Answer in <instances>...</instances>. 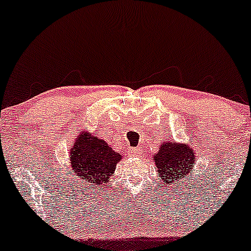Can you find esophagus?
Segmentation results:
<instances>
[{"label": "esophagus", "mask_w": 251, "mask_h": 251, "mask_svg": "<svg viewBox=\"0 0 251 251\" xmlns=\"http://www.w3.org/2000/svg\"><path fill=\"white\" fill-rule=\"evenodd\" d=\"M129 155H130V157H140V155L142 154V151L140 150V148H135V147H131V148H129Z\"/></svg>", "instance_id": "34e87169"}]
</instances>
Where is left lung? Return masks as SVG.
<instances>
[{
    "label": "left lung",
    "mask_w": 251,
    "mask_h": 251,
    "mask_svg": "<svg viewBox=\"0 0 251 251\" xmlns=\"http://www.w3.org/2000/svg\"><path fill=\"white\" fill-rule=\"evenodd\" d=\"M196 153L188 144L164 140L159 145L157 153L153 154L158 176L163 182L174 183L193 171Z\"/></svg>",
    "instance_id": "1"
}]
</instances>
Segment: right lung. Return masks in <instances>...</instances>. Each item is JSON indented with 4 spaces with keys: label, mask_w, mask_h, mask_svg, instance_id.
I'll list each match as a JSON object with an SVG mask.
<instances>
[{
    "label": "right lung",
    "mask_w": 251,
    "mask_h": 251,
    "mask_svg": "<svg viewBox=\"0 0 251 251\" xmlns=\"http://www.w3.org/2000/svg\"><path fill=\"white\" fill-rule=\"evenodd\" d=\"M122 158L123 155L115 152L106 141L86 130L75 137L68 159L77 178L87 184L88 190L94 191L99 185L107 183Z\"/></svg>",
    "instance_id": "right-lung-1"
}]
</instances>
